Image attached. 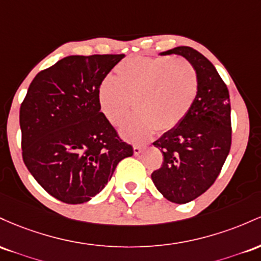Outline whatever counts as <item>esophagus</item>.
I'll use <instances>...</instances> for the list:
<instances>
[{"label":"esophagus","mask_w":261,"mask_h":261,"mask_svg":"<svg viewBox=\"0 0 261 261\" xmlns=\"http://www.w3.org/2000/svg\"><path fill=\"white\" fill-rule=\"evenodd\" d=\"M143 149H144V148H143L142 145L136 144V145L133 146V151H134V154H136V155H139V154L142 153V151H143Z\"/></svg>","instance_id":"1"}]
</instances>
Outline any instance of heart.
Masks as SVG:
<instances>
[{
    "instance_id": "heart-1",
    "label": "heart",
    "mask_w": 261,
    "mask_h": 261,
    "mask_svg": "<svg viewBox=\"0 0 261 261\" xmlns=\"http://www.w3.org/2000/svg\"><path fill=\"white\" fill-rule=\"evenodd\" d=\"M198 92L195 67L184 58L132 57L116 66L98 91L102 112L113 125L136 115L122 127L124 138L145 142L156 130L177 127L194 106Z\"/></svg>"
}]
</instances>
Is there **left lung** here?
<instances>
[{
  "label": "left lung",
  "mask_w": 261,
  "mask_h": 261,
  "mask_svg": "<svg viewBox=\"0 0 261 261\" xmlns=\"http://www.w3.org/2000/svg\"><path fill=\"white\" fill-rule=\"evenodd\" d=\"M170 54L195 67L198 92L186 118L153 143L164 162L151 180L166 200L181 204L206 192L221 172L232 143L230 103L224 81L206 57L190 46L160 53Z\"/></svg>",
  "instance_id": "left-lung-1"
}]
</instances>
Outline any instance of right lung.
I'll use <instances>...</instances> for the list:
<instances>
[{
  "label": "right lung",
  "mask_w": 261,
  "mask_h": 261,
  "mask_svg": "<svg viewBox=\"0 0 261 261\" xmlns=\"http://www.w3.org/2000/svg\"><path fill=\"white\" fill-rule=\"evenodd\" d=\"M123 54L70 55L37 74L20 105L23 162L37 182L69 204L103 190L133 155L101 112L98 91Z\"/></svg>",
  "instance_id": "right-lung-1"
}]
</instances>
